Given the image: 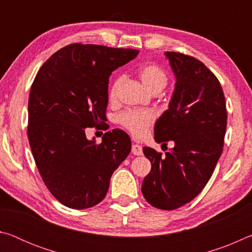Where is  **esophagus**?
<instances>
[{"label": "esophagus", "instance_id": "obj_1", "mask_svg": "<svg viewBox=\"0 0 252 252\" xmlns=\"http://www.w3.org/2000/svg\"><path fill=\"white\" fill-rule=\"evenodd\" d=\"M132 153H133L134 156H142V147L139 146V144L133 143L132 144Z\"/></svg>", "mask_w": 252, "mask_h": 252}]
</instances>
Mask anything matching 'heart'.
<instances>
[{
  "label": "heart",
  "mask_w": 252,
  "mask_h": 252,
  "mask_svg": "<svg viewBox=\"0 0 252 252\" xmlns=\"http://www.w3.org/2000/svg\"><path fill=\"white\" fill-rule=\"evenodd\" d=\"M140 79L148 90L155 93L160 92L168 83L167 73L156 64H144L139 69ZM123 82V76L120 75L114 79L109 91L110 100H114L118 95V91ZM122 126L129 130L135 136H142L148 127L155 122V114L149 110H127L121 113L118 118Z\"/></svg>",
  "instance_id": "obj_1"
}]
</instances>
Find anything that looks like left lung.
I'll list each match as a JSON object with an SVG mask.
<instances>
[{
  "instance_id": "left-lung-1",
  "label": "left lung",
  "mask_w": 252,
  "mask_h": 252,
  "mask_svg": "<svg viewBox=\"0 0 252 252\" xmlns=\"http://www.w3.org/2000/svg\"><path fill=\"white\" fill-rule=\"evenodd\" d=\"M165 57L176 84L169 109L156 122L155 140L174 147L163 157L143 148L151 171L142 193L151 206L174 210L197 197L211 178L222 153L227 109L219 80L201 61L178 52Z\"/></svg>"
}]
</instances>
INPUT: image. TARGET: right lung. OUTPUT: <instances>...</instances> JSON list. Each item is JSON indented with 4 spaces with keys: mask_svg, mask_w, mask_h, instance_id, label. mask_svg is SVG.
Masks as SVG:
<instances>
[{
    "mask_svg": "<svg viewBox=\"0 0 252 252\" xmlns=\"http://www.w3.org/2000/svg\"><path fill=\"white\" fill-rule=\"evenodd\" d=\"M138 50L74 43L41 66L29 96L28 138L42 179L63 206L87 209L104 199L110 179L131 151L125 131L88 140L87 127L104 126L109 76ZM101 124L100 126L98 125Z\"/></svg>",
    "mask_w": 252,
    "mask_h": 252,
    "instance_id": "1",
    "label": "right lung"
}]
</instances>
